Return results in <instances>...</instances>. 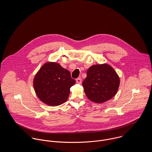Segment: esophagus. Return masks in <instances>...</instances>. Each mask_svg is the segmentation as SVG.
I'll return each mask as SVG.
<instances>
[{
  "instance_id": "obj_1",
  "label": "esophagus",
  "mask_w": 152,
  "mask_h": 152,
  "mask_svg": "<svg viewBox=\"0 0 152 152\" xmlns=\"http://www.w3.org/2000/svg\"><path fill=\"white\" fill-rule=\"evenodd\" d=\"M76 82H77V83H78V84H81V82H82V79H81V78H77L76 79Z\"/></svg>"
}]
</instances>
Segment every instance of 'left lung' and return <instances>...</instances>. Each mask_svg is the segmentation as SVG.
Here are the masks:
<instances>
[{
  "mask_svg": "<svg viewBox=\"0 0 152 152\" xmlns=\"http://www.w3.org/2000/svg\"><path fill=\"white\" fill-rule=\"evenodd\" d=\"M120 80L114 69L107 64L92 65L83 83L87 98L95 103H103L113 98Z\"/></svg>",
  "mask_w": 152,
  "mask_h": 152,
  "instance_id": "left-lung-1",
  "label": "left lung"
}]
</instances>
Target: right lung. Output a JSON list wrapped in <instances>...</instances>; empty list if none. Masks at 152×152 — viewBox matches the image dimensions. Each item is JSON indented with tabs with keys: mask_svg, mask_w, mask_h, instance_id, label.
I'll return each instance as SVG.
<instances>
[{
	"mask_svg": "<svg viewBox=\"0 0 152 152\" xmlns=\"http://www.w3.org/2000/svg\"><path fill=\"white\" fill-rule=\"evenodd\" d=\"M75 83L69 71L56 63L44 64L33 81L37 96L50 106H58L66 101L70 88Z\"/></svg>",
	"mask_w": 152,
	"mask_h": 152,
	"instance_id": "1",
	"label": "right lung"
}]
</instances>
